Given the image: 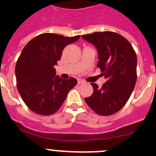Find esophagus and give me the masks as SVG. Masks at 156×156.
Returning <instances> with one entry per match:
<instances>
[{
    "label": "esophagus",
    "instance_id": "1",
    "mask_svg": "<svg viewBox=\"0 0 156 156\" xmlns=\"http://www.w3.org/2000/svg\"><path fill=\"white\" fill-rule=\"evenodd\" d=\"M85 83V81L83 80H81V79H79V80H77V83H78V85H80V84H82V83Z\"/></svg>",
    "mask_w": 156,
    "mask_h": 156
}]
</instances>
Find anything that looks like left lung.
Instances as JSON below:
<instances>
[{"label": "left lung", "mask_w": 156, "mask_h": 156, "mask_svg": "<svg viewBox=\"0 0 156 156\" xmlns=\"http://www.w3.org/2000/svg\"><path fill=\"white\" fill-rule=\"evenodd\" d=\"M82 37L97 48V67L107 80L101 88L91 83L93 93L85 98V101L98 115H114L125 105L135 86L137 64L135 51L124 37L116 32H93Z\"/></svg>", "instance_id": "obj_1"}]
</instances>
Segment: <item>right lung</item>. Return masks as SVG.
I'll use <instances>...</instances> for the list:
<instances>
[{"label": "right lung", "instance_id": "add662e5", "mask_svg": "<svg viewBox=\"0 0 156 156\" xmlns=\"http://www.w3.org/2000/svg\"><path fill=\"white\" fill-rule=\"evenodd\" d=\"M80 38V35L43 33L32 38L23 49L15 67L16 86L31 111L44 116L55 113L69 91L76 86L75 78L63 80L56 76L55 65L64 48Z\"/></svg>", "mask_w": 156, "mask_h": 156}]
</instances>
